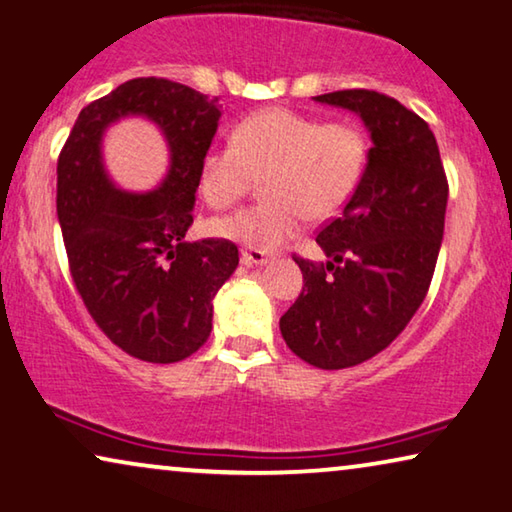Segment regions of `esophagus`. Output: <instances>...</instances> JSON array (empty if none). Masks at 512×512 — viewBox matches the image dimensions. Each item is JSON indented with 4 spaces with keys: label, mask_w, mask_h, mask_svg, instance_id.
<instances>
[{
    "label": "esophagus",
    "mask_w": 512,
    "mask_h": 512,
    "mask_svg": "<svg viewBox=\"0 0 512 512\" xmlns=\"http://www.w3.org/2000/svg\"><path fill=\"white\" fill-rule=\"evenodd\" d=\"M269 262H271V257L266 255V253H262V250H253V248L241 250V264H246V266H264V264H269Z\"/></svg>",
    "instance_id": "obj_1"
}]
</instances>
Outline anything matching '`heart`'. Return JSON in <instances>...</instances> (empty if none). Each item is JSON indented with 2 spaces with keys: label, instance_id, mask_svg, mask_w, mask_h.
Here are the masks:
<instances>
[{
  "label": "heart",
  "instance_id": "heart-1",
  "mask_svg": "<svg viewBox=\"0 0 512 512\" xmlns=\"http://www.w3.org/2000/svg\"><path fill=\"white\" fill-rule=\"evenodd\" d=\"M368 140L354 121H322L266 108L234 126L230 144L202 158L197 188L213 209L232 207L264 172L266 200L211 223V232L253 250H276L303 230L305 218H331L361 186Z\"/></svg>",
  "mask_w": 512,
  "mask_h": 512
}]
</instances>
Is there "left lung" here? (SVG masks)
Masks as SVG:
<instances>
[{"label": "left lung", "mask_w": 512, "mask_h": 512, "mask_svg": "<svg viewBox=\"0 0 512 512\" xmlns=\"http://www.w3.org/2000/svg\"><path fill=\"white\" fill-rule=\"evenodd\" d=\"M315 101L356 112L372 147L361 186L317 234L329 262L294 255L305 285L280 333L305 363L342 370L384 352L421 308L444 239L448 179L430 126L395 98L342 89Z\"/></svg>", "instance_id": "1"}]
</instances>
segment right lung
<instances>
[{"label": "right lung", "instance_id": "add662e5", "mask_svg": "<svg viewBox=\"0 0 512 512\" xmlns=\"http://www.w3.org/2000/svg\"><path fill=\"white\" fill-rule=\"evenodd\" d=\"M220 108L218 96L181 82L128 80L82 108L57 160V218L75 289L98 329L140 361L195 354L211 333L213 296L239 264L232 241H186ZM128 113L156 120L171 144V172L151 194H124L102 167V131Z\"/></svg>", "mask_w": 512, "mask_h": 512}]
</instances>
